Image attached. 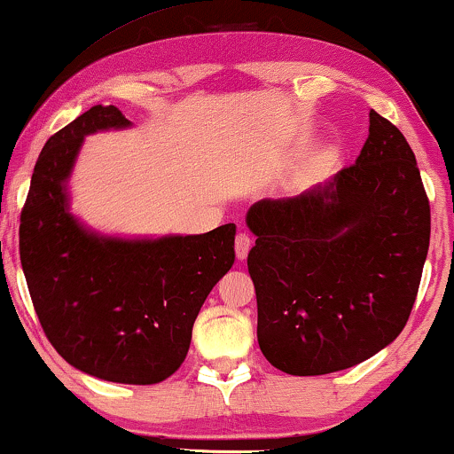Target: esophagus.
I'll list each match as a JSON object with an SVG mask.
<instances>
[{
  "label": "esophagus",
  "instance_id": "34e87169",
  "mask_svg": "<svg viewBox=\"0 0 454 454\" xmlns=\"http://www.w3.org/2000/svg\"><path fill=\"white\" fill-rule=\"evenodd\" d=\"M250 247H252L250 235H247L246 231L235 235V256H238L239 260H244L247 256V252H250Z\"/></svg>",
  "mask_w": 454,
  "mask_h": 454
}]
</instances>
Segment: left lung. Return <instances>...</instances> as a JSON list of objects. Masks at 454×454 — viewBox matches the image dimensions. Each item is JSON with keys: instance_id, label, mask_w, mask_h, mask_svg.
Listing matches in <instances>:
<instances>
[{"instance_id": "8db88e82", "label": "left lung", "mask_w": 454, "mask_h": 454, "mask_svg": "<svg viewBox=\"0 0 454 454\" xmlns=\"http://www.w3.org/2000/svg\"><path fill=\"white\" fill-rule=\"evenodd\" d=\"M258 345L294 376L347 370L393 343L418 297L430 202L411 146L374 109L357 160L331 182L247 210Z\"/></svg>"}]
</instances>
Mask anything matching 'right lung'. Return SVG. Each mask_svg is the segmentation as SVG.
<instances>
[{"mask_svg":"<svg viewBox=\"0 0 454 454\" xmlns=\"http://www.w3.org/2000/svg\"><path fill=\"white\" fill-rule=\"evenodd\" d=\"M128 126L114 105H95L47 140L20 215V262L43 331L67 364L101 380L157 384L184 364L204 300L233 266L235 225L160 239L80 225L66 179L84 136Z\"/></svg>","mask_w":454,"mask_h":454,"instance_id":"1","label":"right lung"}]
</instances>
